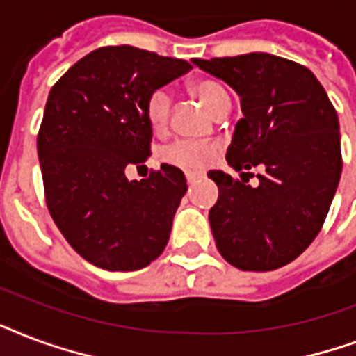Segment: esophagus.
Listing matches in <instances>:
<instances>
[{"label": "esophagus", "mask_w": 356, "mask_h": 356, "mask_svg": "<svg viewBox=\"0 0 356 356\" xmlns=\"http://www.w3.org/2000/svg\"><path fill=\"white\" fill-rule=\"evenodd\" d=\"M198 178H200V175H198V172H186V180L189 186H191V184H195Z\"/></svg>", "instance_id": "34e87169"}]
</instances>
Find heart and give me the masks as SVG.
Masks as SVG:
<instances>
[{"label": "heart", "instance_id": "heart-1", "mask_svg": "<svg viewBox=\"0 0 356 356\" xmlns=\"http://www.w3.org/2000/svg\"><path fill=\"white\" fill-rule=\"evenodd\" d=\"M191 92L208 107L209 111L221 115L230 107V95L219 81L202 78L193 81ZM145 117L154 134H163L169 128L170 120V96L165 89H156L148 95L145 102ZM219 145L202 143L193 139H176L159 148V159L163 163L175 165L184 170H200L216 158Z\"/></svg>", "mask_w": 356, "mask_h": 356}]
</instances>
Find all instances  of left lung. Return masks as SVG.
Here are the masks:
<instances>
[{
	"mask_svg": "<svg viewBox=\"0 0 356 356\" xmlns=\"http://www.w3.org/2000/svg\"><path fill=\"white\" fill-rule=\"evenodd\" d=\"M241 98L243 118L227 150L232 178L219 187L209 227L221 256L241 271H273L312 243L323 227L341 175L338 115L307 66L271 54L193 59ZM259 186L246 181L254 173Z\"/></svg>",
	"mask_w": 356,
	"mask_h": 356,
	"instance_id": "1",
	"label": "left lung"
}]
</instances>
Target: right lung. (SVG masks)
Returning a JSON list of instances; mask_svg holds the SVG:
<instances>
[{
  "mask_svg": "<svg viewBox=\"0 0 356 356\" xmlns=\"http://www.w3.org/2000/svg\"><path fill=\"white\" fill-rule=\"evenodd\" d=\"M193 66L184 59L104 46L70 66L51 87L37 148L49 216L79 256L107 271H135L169 241L186 176L163 163L145 180L152 129L145 102Z\"/></svg>",
  "mask_w": 356,
  "mask_h": 356,
  "instance_id": "obj_1",
  "label": "right lung"
}]
</instances>
